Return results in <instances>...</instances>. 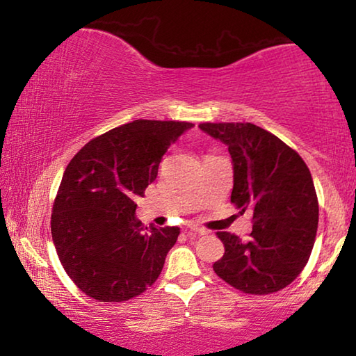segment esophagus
I'll return each instance as SVG.
<instances>
[{"label":"esophagus","instance_id":"1","mask_svg":"<svg viewBox=\"0 0 356 356\" xmlns=\"http://www.w3.org/2000/svg\"><path fill=\"white\" fill-rule=\"evenodd\" d=\"M186 227H188V229H190V231H193V232L200 234V236H207V234H209V231H207V229H204V227H201L200 225H196V222H188V225H186Z\"/></svg>","mask_w":356,"mask_h":356}]
</instances>
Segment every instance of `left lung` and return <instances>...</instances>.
Instances as JSON below:
<instances>
[{"label":"left lung","instance_id":"8db88e82","mask_svg":"<svg viewBox=\"0 0 356 356\" xmlns=\"http://www.w3.org/2000/svg\"><path fill=\"white\" fill-rule=\"evenodd\" d=\"M204 134L226 144L232 159L231 202L252 210L248 242L229 232L216 236L225 256L215 273L245 293L265 295L291 284L314 246L318 202L303 159L278 136L254 124H201Z\"/></svg>","mask_w":356,"mask_h":356}]
</instances>
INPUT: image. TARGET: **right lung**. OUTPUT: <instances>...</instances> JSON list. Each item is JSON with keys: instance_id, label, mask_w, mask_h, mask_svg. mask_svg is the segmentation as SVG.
Segmentation results:
<instances>
[{"instance_id": "right-lung-1", "label": "right lung", "mask_w": 356, "mask_h": 356, "mask_svg": "<svg viewBox=\"0 0 356 356\" xmlns=\"http://www.w3.org/2000/svg\"><path fill=\"white\" fill-rule=\"evenodd\" d=\"M191 127L136 119L89 141L65 168L51 237L65 273L91 298L130 300L159 278L180 229H147L136 220L135 197L156 179L171 144Z\"/></svg>"}]
</instances>
